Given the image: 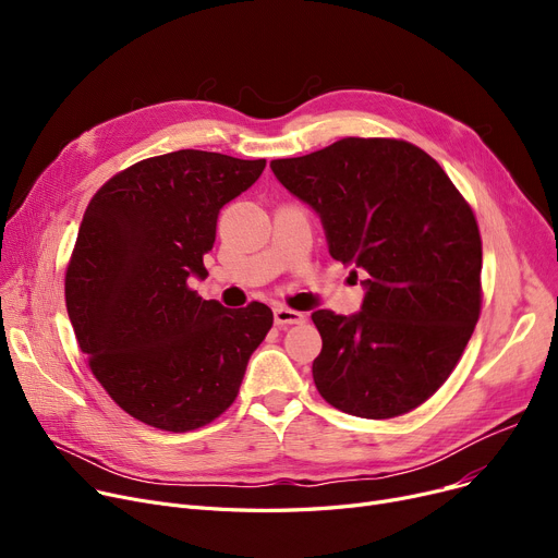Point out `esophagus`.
<instances>
[{"instance_id":"34e87169","label":"esophagus","mask_w":558,"mask_h":558,"mask_svg":"<svg viewBox=\"0 0 558 558\" xmlns=\"http://www.w3.org/2000/svg\"><path fill=\"white\" fill-rule=\"evenodd\" d=\"M274 318H276V326L284 328V326H296V324H303L305 316L296 310H289L284 305H276L274 307Z\"/></svg>"}]
</instances>
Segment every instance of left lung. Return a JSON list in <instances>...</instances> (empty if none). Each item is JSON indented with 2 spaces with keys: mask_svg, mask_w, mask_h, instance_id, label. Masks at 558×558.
<instances>
[{
  "mask_svg": "<svg viewBox=\"0 0 558 558\" xmlns=\"http://www.w3.org/2000/svg\"><path fill=\"white\" fill-rule=\"evenodd\" d=\"M278 183L318 215L328 251L362 280V310L312 314L324 339L318 393L360 418L412 412L441 387L482 305V240L448 173L418 146L343 137L271 160Z\"/></svg>",
  "mask_w": 558,
  "mask_h": 558,
  "instance_id": "1",
  "label": "left lung"
}]
</instances>
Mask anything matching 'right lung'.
I'll use <instances>...</instances> for the list:
<instances>
[{
	"label": "right lung",
	"mask_w": 558,
	"mask_h": 558,
	"mask_svg": "<svg viewBox=\"0 0 558 558\" xmlns=\"http://www.w3.org/2000/svg\"><path fill=\"white\" fill-rule=\"evenodd\" d=\"M267 160L183 149L146 158L93 196L65 276L76 341L108 396L167 432L208 425L238 398L274 326L264 303L228 310L187 287L217 217Z\"/></svg>",
	"instance_id": "right-lung-1"
}]
</instances>
